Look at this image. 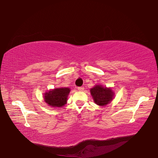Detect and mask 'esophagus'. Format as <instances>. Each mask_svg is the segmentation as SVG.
<instances>
[{"instance_id":"1","label":"esophagus","mask_w":158,"mask_h":158,"mask_svg":"<svg viewBox=\"0 0 158 158\" xmlns=\"http://www.w3.org/2000/svg\"><path fill=\"white\" fill-rule=\"evenodd\" d=\"M77 90H78L79 91H83V90H84V87H78L77 88Z\"/></svg>"}]
</instances>
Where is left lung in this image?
<instances>
[{
	"instance_id": "obj_1",
	"label": "left lung",
	"mask_w": 158,
	"mask_h": 158,
	"mask_svg": "<svg viewBox=\"0 0 158 158\" xmlns=\"http://www.w3.org/2000/svg\"><path fill=\"white\" fill-rule=\"evenodd\" d=\"M94 102L100 106H104L114 100L115 93L111 87L103 86L101 84L94 85L90 90Z\"/></svg>"
}]
</instances>
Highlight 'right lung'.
I'll use <instances>...</instances> for the list:
<instances>
[{
	"mask_svg": "<svg viewBox=\"0 0 158 158\" xmlns=\"http://www.w3.org/2000/svg\"><path fill=\"white\" fill-rule=\"evenodd\" d=\"M70 89L60 87L51 89L44 93V100L52 108L62 107L67 103Z\"/></svg>",
	"mask_w": 158,
	"mask_h": 158,
	"instance_id": "right-lung-1",
	"label": "right lung"
}]
</instances>
